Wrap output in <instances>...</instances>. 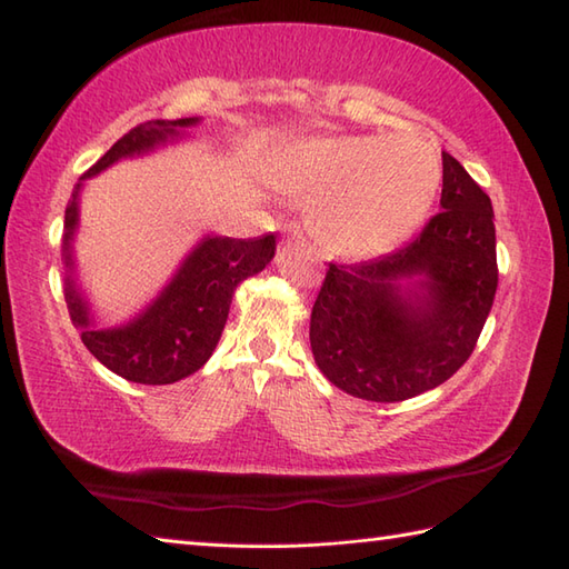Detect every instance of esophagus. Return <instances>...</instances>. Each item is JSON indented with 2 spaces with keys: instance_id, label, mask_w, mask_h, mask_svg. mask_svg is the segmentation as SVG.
<instances>
[{
  "instance_id": "obj_1",
  "label": "esophagus",
  "mask_w": 569,
  "mask_h": 569,
  "mask_svg": "<svg viewBox=\"0 0 569 569\" xmlns=\"http://www.w3.org/2000/svg\"><path fill=\"white\" fill-rule=\"evenodd\" d=\"M288 239H303V234H300L298 227H288Z\"/></svg>"
}]
</instances>
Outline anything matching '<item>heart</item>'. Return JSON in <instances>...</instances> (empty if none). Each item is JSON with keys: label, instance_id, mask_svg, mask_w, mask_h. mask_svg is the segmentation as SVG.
<instances>
[{"label": "heart", "instance_id": "obj_1", "mask_svg": "<svg viewBox=\"0 0 569 569\" xmlns=\"http://www.w3.org/2000/svg\"><path fill=\"white\" fill-rule=\"evenodd\" d=\"M442 166L413 137L306 139L286 149L273 183L310 204V229L337 257H377L426 220Z\"/></svg>", "mask_w": 569, "mask_h": 569}]
</instances>
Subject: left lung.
Returning a JSON list of instances; mask_svg holds the SVG:
<instances>
[{
    "label": "left lung",
    "instance_id": "8db88e82",
    "mask_svg": "<svg viewBox=\"0 0 569 569\" xmlns=\"http://www.w3.org/2000/svg\"><path fill=\"white\" fill-rule=\"evenodd\" d=\"M497 283L491 200L442 151L440 212L426 229L386 257L330 263L310 316L312 357L349 396H420L475 352Z\"/></svg>",
    "mask_w": 569,
    "mask_h": 569
}]
</instances>
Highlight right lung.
<instances>
[{
  "mask_svg": "<svg viewBox=\"0 0 569 569\" xmlns=\"http://www.w3.org/2000/svg\"><path fill=\"white\" fill-rule=\"evenodd\" d=\"M202 117L151 119L134 127L94 163L72 188L63 227V293L70 320L92 357L134 383L163 386L204 367L220 342L237 286L257 276L273 259L276 234L232 239L220 234L200 237L186 253L166 286L134 316L104 325L88 288L82 286L78 263L80 200L84 180L100 176L119 161L141 159L159 149L192 139V127Z\"/></svg>",
  "mask_w": 569,
  "mask_h": 569,
  "instance_id": "1",
  "label": "right lung"
}]
</instances>
